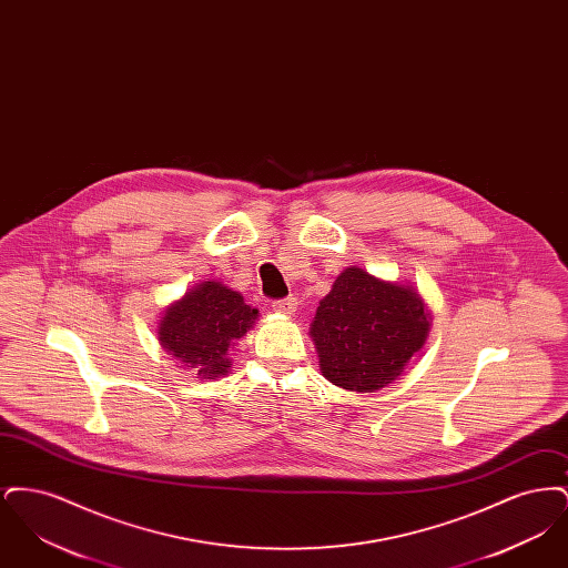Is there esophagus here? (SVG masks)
<instances>
[{"instance_id":"34e87169","label":"esophagus","mask_w":568,"mask_h":568,"mask_svg":"<svg viewBox=\"0 0 568 568\" xmlns=\"http://www.w3.org/2000/svg\"><path fill=\"white\" fill-rule=\"evenodd\" d=\"M272 308H274V313H278V315H287V317H292V315L296 313L297 300L296 297L276 300V302H272Z\"/></svg>"}]
</instances>
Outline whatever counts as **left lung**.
Wrapping results in <instances>:
<instances>
[{"label": "left lung", "mask_w": 568, "mask_h": 568, "mask_svg": "<svg viewBox=\"0 0 568 568\" xmlns=\"http://www.w3.org/2000/svg\"><path fill=\"white\" fill-rule=\"evenodd\" d=\"M430 325L433 313L410 283L347 266L320 302L308 334L322 375L343 389L366 394L403 377Z\"/></svg>", "instance_id": "left-lung-1"}]
</instances>
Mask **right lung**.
Returning a JSON list of instances; mask_svg holds the SVG:
<instances>
[{"instance_id": "obj_1", "label": "right lung", "mask_w": 568, "mask_h": 568, "mask_svg": "<svg viewBox=\"0 0 568 568\" xmlns=\"http://www.w3.org/2000/svg\"><path fill=\"white\" fill-rule=\"evenodd\" d=\"M260 311L243 294L209 278L174 300L160 317L158 341L163 352L181 362L200 381L225 377L230 352L255 325Z\"/></svg>"}]
</instances>
